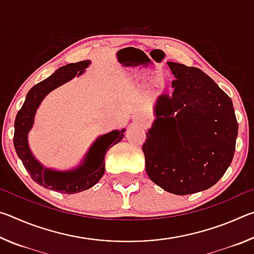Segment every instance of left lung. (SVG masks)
<instances>
[{
  "label": "left lung",
  "mask_w": 254,
  "mask_h": 254,
  "mask_svg": "<svg viewBox=\"0 0 254 254\" xmlns=\"http://www.w3.org/2000/svg\"><path fill=\"white\" fill-rule=\"evenodd\" d=\"M168 66L173 92L157 101V120L142 145L145 171L166 191L194 194L225 174L239 126L232 100L209 76L183 64Z\"/></svg>",
  "instance_id": "left-lung-1"
}]
</instances>
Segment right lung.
I'll return each instance as SVG.
<instances>
[{
	"mask_svg": "<svg viewBox=\"0 0 254 254\" xmlns=\"http://www.w3.org/2000/svg\"><path fill=\"white\" fill-rule=\"evenodd\" d=\"M88 65V60L68 64L60 67L47 79L34 85L27 94L23 105L19 110L14 121V148L30 177L42 187L62 194H76L94 186L104 175V157L106 152L123 139V133L126 131L124 128L121 131H112L98 137L89 149L83 165L77 169L65 173L46 169L32 156L28 145V132L33 124L38 106L47 94L74 78L77 74L80 75Z\"/></svg>",
	"mask_w": 254,
	"mask_h": 254,
	"instance_id": "add662e5",
	"label": "right lung"
}]
</instances>
